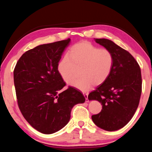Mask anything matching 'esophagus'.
I'll use <instances>...</instances> for the list:
<instances>
[{"label":"esophagus","mask_w":152,"mask_h":152,"mask_svg":"<svg viewBox=\"0 0 152 152\" xmlns=\"http://www.w3.org/2000/svg\"><path fill=\"white\" fill-rule=\"evenodd\" d=\"M83 94H84V97H85V99H86V102H88L89 101V100H88V93H86V92H84Z\"/></svg>","instance_id":"34e87169"}]
</instances>
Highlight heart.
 I'll return each instance as SVG.
<instances>
[{
  "mask_svg": "<svg viewBox=\"0 0 152 152\" xmlns=\"http://www.w3.org/2000/svg\"><path fill=\"white\" fill-rule=\"evenodd\" d=\"M113 63L114 57L110 50L100 49L88 42H82L74 44L58 61L57 70L63 80L68 83L75 76L76 69L80 68L79 78L69 84L86 91L92 85H99L106 80Z\"/></svg>",
  "mask_w": 152,
  "mask_h": 152,
  "instance_id": "1",
  "label": "heart"
}]
</instances>
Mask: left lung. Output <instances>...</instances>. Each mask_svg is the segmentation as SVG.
Segmentation results:
<instances>
[{"label":"left lung","mask_w":152,"mask_h":152,"mask_svg":"<svg viewBox=\"0 0 152 152\" xmlns=\"http://www.w3.org/2000/svg\"><path fill=\"white\" fill-rule=\"evenodd\" d=\"M94 41L111 51L114 63L108 78L88 94L89 101H98L102 108L92 119L99 127L113 132L127 125L137 109L142 85L141 69L129 52L112 41Z\"/></svg>","instance_id":"left-lung-1"}]
</instances>
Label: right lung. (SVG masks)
<instances>
[{"label":"right lung","mask_w":152,"mask_h":152,"mask_svg":"<svg viewBox=\"0 0 152 152\" xmlns=\"http://www.w3.org/2000/svg\"><path fill=\"white\" fill-rule=\"evenodd\" d=\"M70 39L38 45L21 56L13 72L18 105L32 127L44 134L62 129L70 119L74 105L84 103L78 90L66 86L57 66Z\"/></svg>","instance_id":"right-lung-1"}]
</instances>
